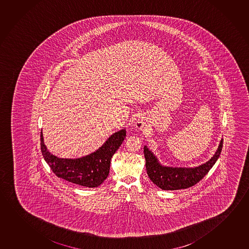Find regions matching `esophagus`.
<instances>
[{"label":"esophagus","instance_id":"34e87169","mask_svg":"<svg viewBox=\"0 0 249 249\" xmlns=\"http://www.w3.org/2000/svg\"><path fill=\"white\" fill-rule=\"evenodd\" d=\"M139 124H138V126L139 127H142V123H138Z\"/></svg>","mask_w":249,"mask_h":249}]
</instances>
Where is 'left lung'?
I'll use <instances>...</instances> for the list:
<instances>
[{
	"label": "left lung",
	"mask_w": 249,
	"mask_h": 249,
	"mask_svg": "<svg viewBox=\"0 0 249 249\" xmlns=\"http://www.w3.org/2000/svg\"><path fill=\"white\" fill-rule=\"evenodd\" d=\"M222 143L223 140L222 139L218 149L210 160L194 168L163 166L159 163L157 158L145 145L144 155L147 175L150 179L153 181V184L165 191H174L192 187L197 184L200 180L203 179L218 160L222 152Z\"/></svg>",
	"instance_id": "obj_1"
}]
</instances>
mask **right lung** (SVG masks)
Returning <instances> with one entry per match:
<instances>
[{
    "mask_svg": "<svg viewBox=\"0 0 249 249\" xmlns=\"http://www.w3.org/2000/svg\"><path fill=\"white\" fill-rule=\"evenodd\" d=\"M126 137V130L112 134L96 152L79 159H59L46 149L40 133V147L46 163L56 176L73 184L88 188L99 186L109 173L110 160Z\"/></svg>",
    "mask_w": 249,
    "mask_h": 249,
    "instance_id": "add662e5",
    "label": "right lung"
}]
</instances>
